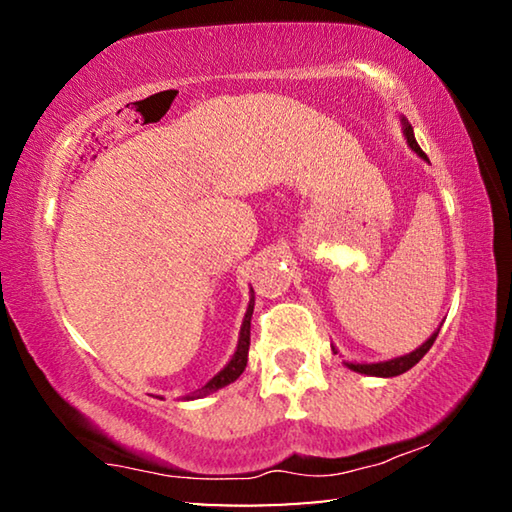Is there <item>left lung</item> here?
Listing matches in <instances>:
<instances>
[{
	"instance_id": "8db88e82",
	"label": "left lung",
	"mask_w": 512,
	"mask_h": 512,
	"mask_svg": "<svg viewBox=\"0 0 512 512\" xmlns=\"http://www.w3.org/2000/svg\"><path fill=\"white\" fill-rule=\"evenodd\" d=\"M404 124V137L406 142H409L411 149L420 155L422 160H429L427 155H424V151L418 146V142H415V135H413V128L406 119H402ZM440 329H436L427 341H424L418 350H413L409 354H404V357H397V359H391V361H379V363H348V368L354 370V372H361V375H372V377H397L402 375V372L411 370L415 363H418L424 354L429 352V348L433 345V341H436Z\"/></svg>"
}]
</instances>
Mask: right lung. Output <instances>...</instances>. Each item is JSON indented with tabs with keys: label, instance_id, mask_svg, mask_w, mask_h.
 <instances>
[{
	"label": "right lung",
	"instance_id": "right-lung-1",
	"mask_svg": "<svg viewBox=\"0 0 512 512\" xmlns=\"http://www.w3.org/2000/svg\"><path fill=\"white\" fill-rule=\"evenodd\" d=\"M253 309H255V300L250 298V305L246 309V316H244V323H241V332H239V343H237V352L232 354V359L228 366H225L221 372H216V375L207 381L203 388H198L196 393L187 395V400H194V397H205L214 391H219V388L232 384V381L239 379L241 372L246 370V363H248V348H250V318H253Z\"/></svg>",
	"mask_w": 512,
	"mask_h": 512
}]
</instances>
